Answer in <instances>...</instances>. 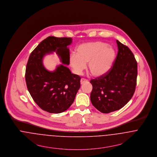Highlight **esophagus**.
Segmentation results:
<instances>
[{
  "mask_svg": "<svg viewBox=\"0 0 157 157\" xmlns=\"http://www.w3.org/2000/svg\"><path fill=\"white\" fill-rule=\"evenodd\" d=\"M88 82V81L87 79H84V78H82V79H81V84H83L84 83H85V82Z\"/></svg>",
  "mask_w": 157,
  "mask_h": 157,
  "instance_id": "1",
  "label": "esophagus"
}]
</instances>
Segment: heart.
<instances>
[{
    "label": "heart",
    "instance_id": "heart-1",
    "mask_svg": "<svg viewBox=\"0 0 157 157\" xmlns=\"http://www.w3.org/2000/svg\"><path fill=\"white\" fill-rule=\"evenodd\" d=\"M115 58V51L107 43L102 41L87 42L78 46L76 53L70 55L69 62L75 73L81 74L88 63L91 74L99 77L110 70Z\"/></svg>",
    "mask_w": 157,
    "mask_h": 157
}]
</instances>
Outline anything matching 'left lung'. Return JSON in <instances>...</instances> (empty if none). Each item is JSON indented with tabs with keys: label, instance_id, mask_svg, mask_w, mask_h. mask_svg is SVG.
Segmentation results:
<instances>
[{
	"label": "left lung",
	"instance_id": "left-lung-1",
	"mask_svg": "<svg viewBox=\"0 0 157 157\" xmlns=\"http://www.w3.org/2000/svg\"><path fill=\"white\" fill-rule=\"evenodd\" d=\"M118 52L113 66L105 75L91 79L90 100L103 113L123 108L132 98L136 90L137 63L128 47L116 40Z\"/></svg>",
	"mask_w": 157,
	"mask_h": 157
}]
</instances>
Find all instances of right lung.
I'll list each match as a JSON object with an SVG mask.
<instances>
[{
  "mask_svg": "<svg viewBox=\"0 0 157 157\" xmlns=\"http://www.w3.org/2000/svg\"><path fill=\"white\" fill-rule=\"evenodd\" d=\"M71 38L50 36L43 40L31 52L26 67L25 79L28 90L35 103L50 113H61L73 104L80 88L81 77L71 73L67 46ZM55 52L63 64L53 72L42 64L47 54Z\"/></svg>",
  "mask_w": 157,
  "mask_h": 157,
  "instance_id": "1",
  "label": "right lung"
}]
</instances>
